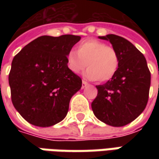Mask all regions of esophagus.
<instances>
[{
  "label": "esophagus",
  "mask_w": 159,
  "mask_h": 159,
  "mask_svg": "<svg viewBox=\"0 0 159 159\" xmlns=\"http://www.w3.org/2000/svg\"><path fill=\"white\" fill-rule=\"evenodd\" d=\"M89 84H88V82L87 81H85V80H82V89H84L85 87H87Z\"/></svg>",
  "instance_id": "esophagus-1"
}]
</instances>
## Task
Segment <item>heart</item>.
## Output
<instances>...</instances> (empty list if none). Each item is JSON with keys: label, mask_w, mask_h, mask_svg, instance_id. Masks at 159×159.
I'll return each instance as SVG.
<instances>
[{"label": "heart", "mask_w": 159, "mask_h": 159, "mask_svg": "<svg viewBox=\"0 0 159 159\" xmlns=\"http://www.w3.org/2000/svg\"><path fill=\"white\" fill-rule=\"evenodd\" d=\"M69 70L79 74L86 66L89 68L85 76L90 80L106 82L115 76L119 66V56L112 47L97 40L81 42L76 51L71 50L67 55Z\"/></svg>", "instance_id": "heart-1"}]
</instances>
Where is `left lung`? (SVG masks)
<instances>
[{"label": "left lung", "mask_w": 159, "mask_h": 159, "mask_svg": "<svg viewBox=\"0 0 159 159\" xmlns=\"http://www.w3.org/2000/svg\"><path fill=\"white\" fill-rule=\"evenodd\" d=\"M109 40L119 56L115 76L96 86L97 96L91 107L95 116L111 126H123L134 121L147 105L150 72L144 56L130 41L115 34L99 36Z\"/></svg>", "instance_id": "8db88e82"}]
</instances>
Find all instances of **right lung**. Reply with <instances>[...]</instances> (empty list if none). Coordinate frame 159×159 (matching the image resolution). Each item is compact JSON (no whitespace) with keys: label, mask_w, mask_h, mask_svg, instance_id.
I'll return each mask as SVG.
<instances>
[{"label":"right lung","mask_w":159,"mask_h":159,"mask_svg":"<svg viewBox=\"0 0 159 159\" xmlns=\"http://www.w3.org/2000/svg\"><path fill=\"white\" fill-rule=\"evenodd\" d=\"M80 36H40L13 58L9 74L11 101L32 125L47 127L66 117L70 98L81 86L80 77L67 66V55Z\"/></svg>","instance_id":"add662e5"}]
</instances>
